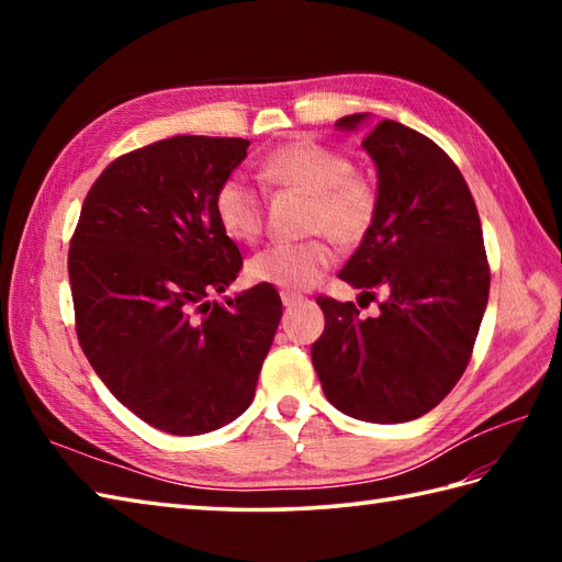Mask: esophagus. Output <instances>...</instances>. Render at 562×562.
<instances>
[{
  "mask_svg": "<svg viewBox=\"0 0 562 562\" xmlns=\"http://www.w3.org/2000/svg\"><path fill=\"white\" fill-rule=\"evenodd\" d=\"M280 296H282V304L284 306H294L296 302H302V296L300 294H292V292H282Z\"/></svg>",
  "mask_w": 562,
  "mask_h": 562,
  "instance_id": "34e87169",
  "label": "esophagus"
}]
</instances>
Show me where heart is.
<instances>
[{
    "label": "heart",
    "mask_w": 562,
    "mask_h": 562,
    "mask_svg": "<svg viewBox=\"0 0 562 562\" xmlns=\"http://www.w3.org/2000/svg\"><path fill=\"white\" fill-rule=\"evenodd\" d=\"M258 173L266 183L308 193V229L326 232L340 244H355L372 229L379 193L369 178L355 173L350 157L316 139H294L262 157ZM214 214L224 234L238 244L262 232V195L241 176H229L214 195ZM336 254L328 238L272 244L248 260V278L272 288L302 292L321 280Z\"/></svg>",
    "instance_id": "1"
}]
</instances>
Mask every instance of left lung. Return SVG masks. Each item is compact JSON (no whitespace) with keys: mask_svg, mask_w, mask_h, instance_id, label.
Here are the masks:
<instances>
[{"mask_svg":"<svg viewBox=\"0 0 562 562\" xmlns=\"http://www.w3.org/2000/svg\"><path fill=\"white\" fill-rule=\"evenodd\" d=\"M367 113L345 115L357 130ZM376 166L379 212L338 278L374 300L376 318L352 302L318 296L326 328L312 362L326 398L364 423H408L457 386L491 292L481 217L469 186L432 139L381 121L362 139Z\"/></svg>","mask_w":562,"mask_h":562,"instance_id":"8db88e82","label":"left lung"}]
</instances>
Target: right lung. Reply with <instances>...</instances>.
<instances>
[{
    "instance_id": "right-lung-1",
    "label": "right lung",
    "mask_w": 562,
    "mask_h": 562,
    "mask_svg": "<svg viewBox=\"0 0 562 562\" xmlns=\"http://www.w3.org/2000/svg\"><path fill=\"white\" fill-rule=\"evenodd\" d=\"M248 145L178 135L123 154L91 186L69 244L83 355L125 408L169 435H205L248 408L282 316L266 282L210 300L244 262L214 195Z\"/></svg>"
}]
</instances>
